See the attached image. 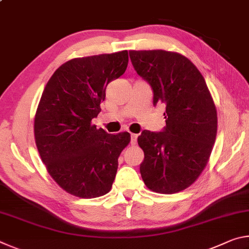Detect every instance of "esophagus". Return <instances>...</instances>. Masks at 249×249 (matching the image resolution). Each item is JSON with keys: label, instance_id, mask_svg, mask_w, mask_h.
<instances>
[{"label": "esophagus", "instance_id": "obj_1", "mask_svg": "<svg viewBox=\"0 0 249 249\" xmlns=\"http://www.w3.org/2000/svg\"><path fill=\"white\" fill-rule=\"evenodd\" d=\"M137 141V134H130V144L135 145Z\"/></svg>", "mask_w": 249, "mask_h": 249}]
</instances>
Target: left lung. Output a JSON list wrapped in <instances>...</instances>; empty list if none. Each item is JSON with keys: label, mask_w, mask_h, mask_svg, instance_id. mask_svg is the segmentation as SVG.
Returning <instances> with one entry per match:
<instances>
[{"label": "left lung", "mask_w": 249, "mask_h": 249, "mask_svg": "<svg viewBox=\"0 0 249 249\" xmlns=\"http://www.w3.org/2000/svg\"><path fill=\"white\" fill-rule=\"evenodd\" d=\"M138 75L153 90L154 107L163 103L161 132L142 130L141 175L147 188L171 195L187 189L208 163L217 130V115L203 75L188 58L166 50H130Z\"/></svg>", "instance_id": "obj_1"}]
</instances>
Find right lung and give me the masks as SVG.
I'll list each match as a JSON object with an SVG mask.
<instances>
[{
    "instance_id": "right-lung-1",
    "label": "right lung",
    "mask_w": 249,
    "mask_h": 249,
    "mask_svg": "<svg viewBox=\"0 0 249 249\" xmlns=\"http://www.w3.org/2000/svg\"><path fill=\"white\" fill-rule=\"evenodd\" d=\"M127 64V50L74 58L46 84L34 123L35 142L49 175L70 195L93 199L111 190L130 135L107 134L91 121L101 112L107 84Z\"/></svg>"
}]
</instances>
